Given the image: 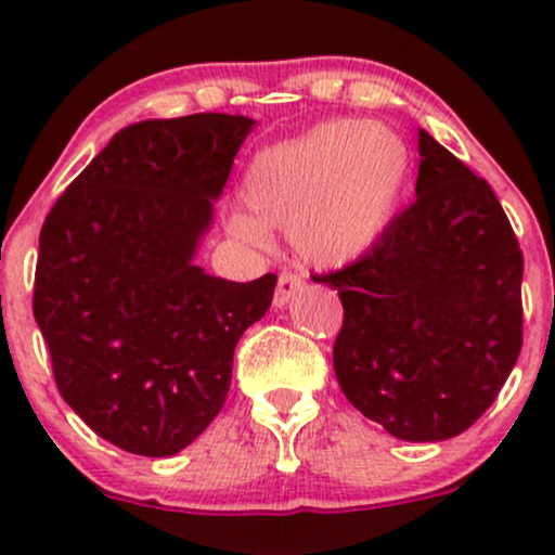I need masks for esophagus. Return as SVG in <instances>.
<instances>
[{"instance_id":"esophagus-1","label":"esophagus","mask_w":555,"mask_h":555,"mask_svg":"<svg viewBox=\"0 0 555 555\" xmlns=\"http://www.w3.org/2000/svg\"><path fill=\"white\" fill-rule=\"evenodd\" d=\"M304 287H306L304 276H298V273H282V276H279L276 295H273V304H276V309H284V306H287L289 300H293Z\"/></svg>"}]
</instances>
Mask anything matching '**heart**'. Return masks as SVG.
<instances>
[{"label":"heart","mask_w":555,"mask_h":555,"mask_svg":"<svg viewBox=\"0 0 555 555\" xmlns=\"http://www.w3.org/2000/svg\"><path fill=\"white\" fill-rule=\"evenodd\" d=\"M411 166V147L395 128L354 117L319 122L255 155L244 177L255 220L236 215L231 231L266 244V228H279L311 266L346 268L389 231Z\"/></svg>","instance_id":"1"}]
</instances>
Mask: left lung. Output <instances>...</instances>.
I'll use <instances>...</instances> for the list:
<instances>
[{
    "mask_svg": "<svg viewBox=\"0 0 555 555\" xmlns=\"http://www.w3.org/2000/svg\"><path fill=\"white\" fill-rule=\"evenodd\" d=\"M416 201L384 238L322 282L344 327L333 365L346 400L389 435L438 443L473 427L524 340V255L489 182L418 131Z\"/></svg>",
    "mask_w": 555,
    "mask_h": 555,
    "instance_id": "1",
    "label": "left lung"
}]
</instances>
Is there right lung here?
Returning a JSON list of instances; mask_svg holds the SVG:
<instances>
[{
    "mask_svg": "<svg viewBox=\"0 0 555 555\" xmlns=\"http://www.w3.org/2000/svg\"><path fill=\"white\" fill-rule=\"evenodd\" d=\"M255 120L201 112L126 126L39 233L35 319L61 397L117 449L173 456L220 413L233 351L276 276L195 266Z\"/></svg>",
    "mask_w": 555,
    "mask_h": 555,
    "instance_id": "1",
    "label": "right lung"
}]
</instances>
